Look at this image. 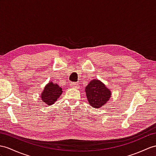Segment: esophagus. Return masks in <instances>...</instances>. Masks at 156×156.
I'll use <instances>...</instances> for the list:
<instances>
[{"label": "esophagus", "mask_w": 156, "mask_h": 156, "mask_svg": "<svg viewBox=\"0 0 156 156\" xmlns=\"http://www.w3.org/2000/svg\"><path fill=\"white\" fill-rule=\"evenodd\" d=\"M70 87H72V88H75V89H78L79 88V85L78 83H71L70 84Z\"/></svg>", "instance_id": "1"}]
</instances>
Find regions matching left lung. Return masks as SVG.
I'll list each match as a JSON object with an SVG mask.
<instances>
[{"mask_svg":"<svg viewBox=\"0 0 156 156\" xmlns=\"http://www.w3.org/2000/svg\"><path fill=\"white\" fill-rule=\"evenodd\" d=\"M87 101L93 108L103 107L110 100L112 92L103 83L98 79H93L85 87Z\"/></svg>","mask_w":156,"mask_h":156,"instance_id":"obj_1","label":"left lung"}]
</instances>
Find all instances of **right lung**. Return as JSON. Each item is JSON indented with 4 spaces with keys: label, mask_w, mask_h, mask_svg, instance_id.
I'll use <instances>...</instances> for the list:
<instances>
[{
    "label": "right lung",
    "mask_w": 156,
    "mask_h": 156,
    "mask_svg": "<svg viewBox=\"0 0 156 156\" xmlns=\"http://www.w3.org/2000/svg\"><path fill=\"white\" fill-rule=\"evenodd\" d=\"M62 93V89L57 83L50 81L45 86L41 94V99L48 106L51 105L55 103Z\"/></svg>",
    "instance_id": "add662e5"
}]
</instances>
